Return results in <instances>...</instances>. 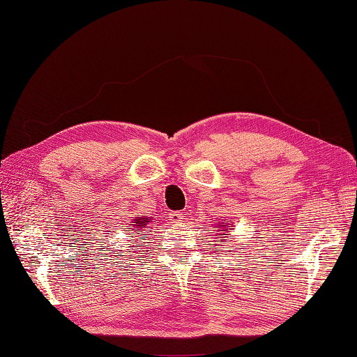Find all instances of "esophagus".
I'll list each match as a JSON object with an SVG mask.
<instances>
[{"label":"esophagus","mask_w":357,"mask_h":357,"mask_svg":"<svg viewBox=\"0 0 357 357\" xmlns=\"http://www.w3.org/2000/svg\"><path fill=\"white\" fill-rule=\"evenodd\" d=\"M170 221L173 222V224H181L184 221V215L183 213H179V211H173V213H170Z\"/></svg>","instance_id":"obj_1"}]
</instances>
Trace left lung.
I'll return each instance as SVG.
<instances>
[{"label":"left lung","instance_id":"1","mask_svg":"<svg viewBox=\"0 0 357 357\" xmlns=\"http://www.w3.org/2000/svg\"><path fill=\"white\" fill-rule=\"evenodd\" d=\"M224 224H225V222H224ZM227 225H229V224H227ZM216 229H221V231H225V225H219V227H216ZM219 238H222L221 234H219ZM218 242H221V244H222V242H225V239H219Z\"/></svg>","mask_w":357,"mask_h":357}]
</instances>
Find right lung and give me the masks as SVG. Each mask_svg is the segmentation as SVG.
Masks as SVG:
<instances>
[{
    "instance_id": "right-lung-1",
    "label": "right lung",
    "mask_w": 357,
    "mask_h": 357,
    "mask_svg": "<svg viewBox=\"0 0 357 357\" xmlns=\"http://www.w3.org/2000/svg\"><path fill=\"white\" fill-rule=\"evenodd\" d=\"M149 222H151V221H149V218H135L132 224H130L132 229H128V231H130V236H128V238L141 236V234L149 229ZM136 247H138V245H136Z\"/></svg>"
}]
</instances>
